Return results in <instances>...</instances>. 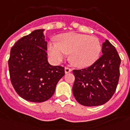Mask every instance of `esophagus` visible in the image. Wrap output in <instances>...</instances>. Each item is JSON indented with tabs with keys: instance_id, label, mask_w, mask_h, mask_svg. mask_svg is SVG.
I'll list each match as a JSON object with an SVG mask.
<instances>
[{
	"instance_id": "esophagus-1",
	"label": "esophagus",
	"mask_w": 130,
	"mask_h": 130,
	"mask_svg": "<svg viewBox=\"0 0 130 130\" xmlns=\"http://www.w3.org/2000/svg\"><path fill=\"white\" fill-rule=\"evenodd\" d=\"M64 71H65V73H71L72 71V70L69 67H66L64 69Z\"/></svg>"
}]
</instances>
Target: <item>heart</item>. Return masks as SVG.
I'll use <instances>...</instances> for the list:
<instances>
[{
    "mask_svg": "<svg viewBox=\"0 0 130 130\" xmlns=\"http://www.w3.org/2000/svg\"><path fill=\"white\" fill-rule=\"evenodd\" d=\"M56 42L48 45L49 55L55 62L61 61L66 55L69 61L78 68L91 66L97 61L102 50L98 39L89 35L69 32L59 35Z\"/></svg>",
    "mask_w": 130,
    "mask_h": 130,
    "instance_id": "1",
    "label": "heart"
}]
</instances>
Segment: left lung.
I'll list each match as a JSON object with an SVG mask.
<instances>
[{"mask_svg": "<svg viewBox=\"0 0 130 130\" xmlns=\"http://www.w3.org/2000/svg\"><path fill=\"white\" fill-rule=\"evenodd\" d=\"M103 55L87 69L73 70V93L76 100L87 107L105 104L112 97L120 76L121 58L115 47L105 40Z\"/></svg>", "mask_w": 130, "mask_h": 130, "instance_id": "left-lung-1", "label": "left lung"}]
</instances>
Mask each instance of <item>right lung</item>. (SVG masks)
Listing matches in <instances>:
<instances>
[{
	"label": "right lung",
	"mask_w": 130,
	"mask_h": 130,
	"mask_svg": "<svg viewBox=\"0 0 130 130\" xmlns=\"http://www.w3.org/2000/svg\"><path fill=\"white\" fill-rule=\"evenodd\" d=\"M43 31L34 30L17 41L8 61L10 79L16 92L33 103L51 98L57 82L65 74L64 67L48 63Z\"/></svg>",
	"instance_id": "obj_1"
}]
</instances>
